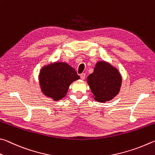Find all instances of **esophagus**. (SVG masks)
I'll use <instances>...</instances> for the list:
<instances>
[{"label":"esophagus","mask_w":155,"mask_h":155,"mask_svg":"<svg viewBox=\"0 0 155 155\" xmlns=\"http://www.w3.org/2000/svg\"><path fill=\"white\" fill-rule=\"evenodd\" d=\"M85 77H86V73H83L80 75V78H81V79H82V80H84Z\"/></svg>","instance_id":"obj_1"}]
</instances>
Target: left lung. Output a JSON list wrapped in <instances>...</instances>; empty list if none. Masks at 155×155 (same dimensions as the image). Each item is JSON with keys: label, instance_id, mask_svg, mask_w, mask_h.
Here are the masks:
<instances>
[{"label": "left lung", "instance_id": "8db88e82", "mask_svg": "<svg viewBox=\"0 0 155 155\" xmlns=\"http://www.w3.org/2000/svg\"><path fill=\"white\" fill-rule=\"evenodd\" d=\"M87 82L97 101L112 99L120 91L122 78L117 69L106 62H98L94 71L88 75Z\"/></svg>", "mask_w": 155, "mask_h": 155}]
</instances>
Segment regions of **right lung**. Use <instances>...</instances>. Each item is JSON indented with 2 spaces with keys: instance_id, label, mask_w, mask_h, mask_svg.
Wrapping results in <instances>:
<instances>
[{
  "instance_id": "add662e5",
  "label": "right lung",
  "mask_w": 155,
  "mask_h": 155,
  "mask_svg": "<svg viewBox=\"0 0 155 155\" xmlns=\"http://www.w3.org/2000/svg\"><path fill=\"white\" fill-rule=\"evenodd\" d=\"M39 78L43 93L58 101L66 95L71 84L80 78L69 64L55 62L43 67Z\"/></svg>"
}]
</instances>
